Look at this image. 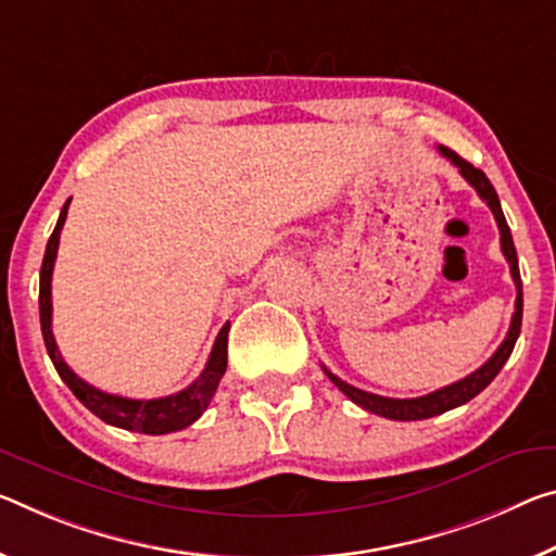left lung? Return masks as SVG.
<instances>
[{
    "instance_id": "obj_1",
    "label": "left lung",
    "mask_w": 556,
    "mask_h": 556,
    "mask_svg": "<svg viewBox=\"0 0 556 556\" xmlns=\"http://www.w3.org/2000/svg\"><path fill=\"white\" fill-rule=\"evenodd\" d=\"M438 151H440V155H445L447 161L457 167V170H460L463 178L468 180L475 190H478V195L488 202V207L492 210V215H495V219H497L502 254H505V260L509 262V271H513V279L517 287L515 314H513V324H509L505 341L500 343V349L492 354L490 361H484L478 371H472L470 376L460 378V381L445 386V389H438L428 395H420V399H386V395L361 391V389H356V386H349L346 381H341L339 376H333L329 368H324V374L331 378L333 386H337V389L346 395V399H351L368 413H376V416H383L391 420L433 418V416H440V413L453 410V408H457V405H463L470 399H475L480 391L488 389V386L492 383V378H495L500 374V368L505 366V361L509 358V354H513V349H515L519 329H522V279H519V264H517V250L513 242V232H509L507 219H505V215H502L497 192H495V188H492V182L488 180V175L478 170L475 165H470L468 161H463V157L455 151H451V148L438 146Z\"/></svg>"
}]
</instances>
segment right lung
<instances>
[{"instance_id": "obj_1", "label": "right lung", "mask_w": 556, "mask_h": 556, "mask_svg": "<svg viewBox=\"0 0 556 556\" xmlns=\"http://www.w3.org/2000/svg\"><path fill=\"white\" fill-rule=\"evenodd\" d=\"M68 202H72V198H68L64 202V207H61L59 223L49 237L47 252H43L41 275H39V319H41V333H43V343H47L51 364H54L61 381L72 389L76 399L81 401L93 416H99L103 422H109V426L134 430V433H146V435H165V433H175V430L188 428L190 422H195L202 413H205V408L217 391L219 378L225 376L227 331H230V321L219 329L215 346L210 351L205 371L200 374L198 381H192L188 389H182L178 393L165 395V399H151V401L123 399V395H113V393L93 389L91 383H86L84 378H78L72 368L66 366V361L61 358L54 333H51V275H54L59 235H61V227L66 223Z\"/></svg>"}]
</instances>
